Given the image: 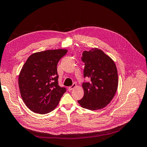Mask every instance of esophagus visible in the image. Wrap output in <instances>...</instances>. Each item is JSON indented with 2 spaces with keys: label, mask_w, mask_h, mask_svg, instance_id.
Masks as SVG:
<instances>
[{
  "label": "esophagus",
  "mask_w": 147,
  "mask_h": 147,
  "mask_svg": "<svg viewBox=\"0 0 147 147\" xmlns=\"http://www.w3.org/2000/svg\"><path fill=\"white\" fill-rule=\"evenodd\" d=\"M76 83H74L73 84L71 85V86L68 87V90H69V91H71L73 89H74L75 88H76Z\"/></svg>",
  "instance_id": "34e87169"
}]
</instances>
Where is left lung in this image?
<instances>
[{"instance_id": "1", "label": "left lung", "mask_w": 147, "mask_h": 147, "mask_svg": "<svg viewBox=\"0 0 147 147\" xmlns=\"http://www.w3.org/2000/svg\"><path fill=\"white\" fill-rule=\"evenodd\" d=\"M84 63V77L89 82H84L83 98L78 100L84 109L96 110L105 107L112 101L118 86V74L114 61L102 51L92 48L82 53Z\"/></svg>"}]
</instances>
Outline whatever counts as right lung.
I'll return each mask as SVG.
<instances>
[{
	"mask_svg": "<svg viewBox=\"0 0 147 147\" xmlns=\"http://www.w3.org/2000/svg\"><path fill=\"white\" fill-rule=\"evenodd\" d=\"M67 49L47 50L28 57L21 70L18 84L28 109L40 114L55 109L67 89L58 85L57 65Z\"/></svg>",
	"mask_w": 147,
	"mask_h": 147,
	"instance_id": "add662e5",
	"label": "right lung"
}]
</instances>
